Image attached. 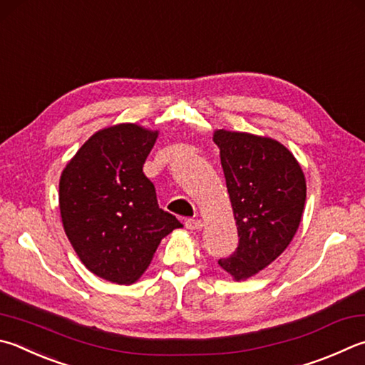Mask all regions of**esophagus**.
I'll return each instance as SVG.
<instances>
[{
	"mask_svg": "<svg viewBox=\"0 0 365 365\" xmlns=\"http://www.w3.org/2000/svg\"><path fill=\"white\" fill-rule=\"evenodd\" d=\"M185 227H187L188 230H201L202 228V220H200V218H187V220H185Z\"/></svg>",
	"mask_w": 365,
	"mask_h": 365,
	"instance_id": "34e87169",
	"label": "esophagus"
}]
</instances>
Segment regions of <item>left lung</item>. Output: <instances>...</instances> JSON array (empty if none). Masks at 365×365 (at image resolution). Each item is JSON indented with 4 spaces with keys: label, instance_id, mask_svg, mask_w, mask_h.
Returning <instances> with one entry per match:
<instances>
[{
    "label": "left lung",
    "instance_id": "8db88e82",
    "mask_svg": "<svg viewBox=\"0 0 365 365\" xmlns=\"http://www.w3.org/2000/svg\"><path fill=\"white\" fill-rule=\"evenodd\" d=\"M240 244L218 264L236 281L274 262L302 220L307 182L300 164L279 142L247 132L215 130Z\"/></svg>",
    "mask_w": 365,
    "mask_h": 365
}]
</instances>
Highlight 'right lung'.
<instances>
[{
  "instance_id": "add662e5",
  "label": "right lung",
  "mask_w": 365,
  "mask_h": 365,
  "mask_svg": "<svg viewBox=\"0 0 365 365\" xmlns=\"http://www.w3.org/2000/svg\"><path fill=\"white\" fill-rule=\"evenodd\" d=\"M158 132L118 124L96 132L63 169L58 205L63 230L86 268L132 284L164 236L182 223L160 209L143 164Z\"/></svg>"
}]
</instances>
